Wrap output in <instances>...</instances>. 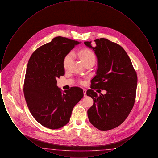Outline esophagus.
I'll return each mask as SVG.
<instances>
[{
	"mask_svg": "<svg viewBox=\"0 0 158 158\" xmlns=\"http://www.w3.org/2000/svg\"><path fill=\"white\" fill-rule=\"evenodd\" d=\"M83 95L84 97H86V89H83Z\"/></svg>",
	"mask_w": 158,
	"mask_h": 158,
	"instance_id": "1",
	"label": "esophagus"
}]
</instances>
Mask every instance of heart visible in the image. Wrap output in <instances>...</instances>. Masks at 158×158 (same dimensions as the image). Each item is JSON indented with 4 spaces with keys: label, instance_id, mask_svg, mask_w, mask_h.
I'll use <instances>...</instances> for the list:
<instances>
[{
    "label": "heart",
    "instance_id": "obj_1",
    "mask_svg": "<svg viewBox=\"0 0 158 158\" xmlns=\"http://www.w3.org/2000/svg\"><path fill=\"white\" fill-rule=\"evenodd\" d=\"M78 56L81 57L83 64H86L89 62H95V56L90 50L85 49L78 53ZM73 53L72 52L68 53L64 57L63 60V66L64 68H67L72 60Z\"/></svg>",
    "mask_w": 158,
    "mask_h": 158
}]
</instances>
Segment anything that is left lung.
<instances>
[{"mask_svg":"<svg viewBox=\"0 0 158 158\" xmlns=\"http://www.w3.org/2000/svg\"><path fill=\"white\" fill-rule=\"evenodd\" d=\"M94 41L95 47L92 46V41L84 43L94 52L98 61L96 75L90 81L91 89L86 91V95L94 100L88 116L94 127L110 130L122 124L132 110L137 77L122 47L106 38ZM97 89H104L107 93L98 97L94 91Z\"/></svg>","mask_w":158,"mask_h":158,"instance_id":"left-lung-1","label":"left lung"}]
</instances>
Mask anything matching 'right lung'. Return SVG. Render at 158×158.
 <instances>
[{"label": "right lung", "instance_id": "right-lung-1", "mask_svg": "<svg viewBox=\"0 0 158 158\" xmlns=\"http://www.w3.org/2000/svg\"><path fill=\"white\" fill-rule=\"evenodd\" d=\"M79 43L57 37L37 48L28 61L24 96L32 115L45 127L58 129L67 124L74 106L83 97L79 87L62 91L57 86V79L64 75V57Z\"/></svg>", "mask_w": 158, "mask_h": 158}]
</instances>
